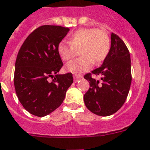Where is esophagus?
<instances>
[{
	"label": "esophagus",
	"instance_id": "esophagus-1",
	"mask_svg": "<svg viewBox=\"0 0 150 150\" xmlns=\"http://www.w3.org/2000/svg\"><path fill=\"white\" fill-rule=\"evenodd\" d=\"M81 78H83V76H81V75H77V74H75V75H74V82H77V81H78Z\"/></svg>",
	"mask_w": 150,
	"mask_h": 150
}]
</instances>
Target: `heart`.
Masks as SVG:
<instances>
[{
    "instance_id": "heart-1",
    "label": "heart",
    "mask_w": 150,
    "mask_h": 150,
    "mask_svg": "<svg viewBox=\"0 0 150 150\" xmlns=\"http://www.w3.org/2000/svg\"><path fill=\"white\" fill-rule=\"evenodd\" d=\"M110 49V36L105 30L96 28H81L71 34L69 43L62 41L58 45L59 55L65 62L76 56L77 51L82 55L67 64V70L74 74L87 71L94 62H103Z\"/></svg>"
}]
</instances>
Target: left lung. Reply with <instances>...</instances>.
<instances>
[{
	"mask_svg": "<svg viewBox=\"0 0 150 150\" xmlns=\"http://www.w3.org/2000/svg\"><path fill=\"white\" fill-rule=\"evenodd\" d=\"M92 74L100 76L101 81L92 79ZM84 78L90 88L83 100L91 112L107 117L124 105L132 83L131 59L127 46L117 34H111V47L103 65L85 74Z\"/></svg>",
	"mask_w": 150,
	"mask_h": 150,
	"instance_id": "1",
	"label": "left lung"
}]
</instances>
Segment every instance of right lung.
Returning <instances> with one entry per match:
<instances>
[{"label": "right lung", "mask_w": 150, "mask_h": 150, "mask_svg": "<svg viewBox=\"0 0 150 150\" xmlns=\"http://www.w3.org/2000/svg\"><path fill=\"white\" fill-rule=\"evenodd\" d=\"M69 31V28L60 25L39 26L18 51L15 89L24 109L34 116L45 117L59 107L74 82L71 73L57 74L63 66L58 45Z\"/></svg>", "instance_id": "1"}]
</instances>
